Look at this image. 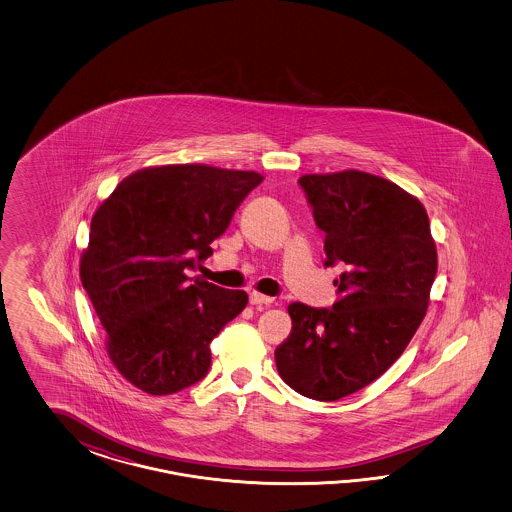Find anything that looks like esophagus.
<instances>
[{
	"label": "esophagus",
	"mask_w": 512,
	"mask_h": 512,
	"mask_svg": "<svg viewBox=\"0 0 512 512\" xmlns=\"http://www.w3.org/2000/svg\"><path fill=\"white\" fill-rule=\"evenodd\" d=\"M272 302H274V298H270V296L261 295L257 291L249 293V304L251 306H270Z\"/></svg>",
	"instance_id": "esophagus-1"
}]
</instances>
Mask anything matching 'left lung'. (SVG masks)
<instances>
[{
  "mask_svg": "<svg viewBox=\"0 0 512 512\" xmlns=\"http://www.w3.org/2000/svg\"><path fill=\"white\" fill-rule=\"evenodd\" d=\"M325 266L341 264L332 310L289 304L293 330L276 349L281 379L334 402L368 387L400 358L430 302L437 251L422 202L362 171L304 174Z\"/></svg>",
  "mask_w": 512,
  "mask_h": 512,
  "instance_id": "obj_1",
  "label": "left lung"
}]
</instances>
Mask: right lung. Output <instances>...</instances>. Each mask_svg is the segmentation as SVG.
I'll use <instances>...</instances> for the list:
<instances>
[{
	"label": "right lung",
	"mask_w": 512,
	"mask_h": 512,
	"mask_svg": "<svg viewBox=\"0 0 512 512\" xmlns=\"http://www.w3.org/2000/svg\"><path fill=\"white\" fill-rule=\"evenodd\" d=\"M263 176L210 165H163L129 174L92 217L80 281L105 347L133 387L165 396L208 373L210 343L248 304L187 270L212 255L236 208Z\"/></svg>",
	"instance_id": "right-lung-1"
}]
</instances>
